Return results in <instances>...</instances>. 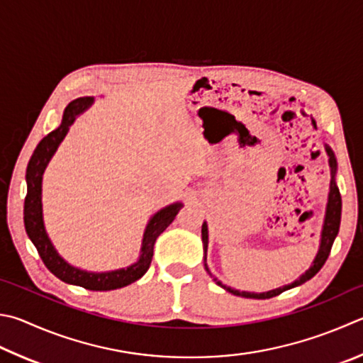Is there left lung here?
I'll use <instances>...</instances> for the list:
<instances>
[{
  "mask_svg": "<svg viewBox=\"0 0 363 363\" xmlns=\"http://www.w3.org/2000/svg\"><path fill=\"white\" fill-rule=\"evenodd\" d=\"M327 154L330 157V168H332V181H330V194H328V203H327V214H325V222H324V228H322V238H320V247H319V252L315 255V259L313 262V267L308 269L305 274L300 276V279H296L295 282L284 287H279V289H274V291H269L265 294H250V292H240V291H235V289H230L222 286L220 281H217V278H214L213 274H211L209 268L206 263H204V268H206L208 274L213 278L217 284L222 286L223 289H227L228 292H232L233 295H241V296H246V298H257V300H265V298H272V296H276L282 294L284 291H289V289H292L295 286H300L303 282H306L313 278V276L319 272V269L324 267L325 260L328 259V254H330V249L333 246V241L337 238L338 235V230H340V220H341V195H340V189L337 187V182H335V171H337V160H335V155L332 152V149L327 146ZM201 240H203V246H204V255H206V249H208V225L206 223H203L201 225Z\"/></svg>",
  "mask_w": 363,
  "mask_h": 363,
  "instance_id": "left-lung-1",
  "label": "left lung"
}]
</instances>
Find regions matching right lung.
I'll list each match as a JSON object with an SVG mask.
<instances>
[{"mask_svg": "<svg viewBox=\"0 0 363 363\" xmlns=\"http://www.w3.org/2000/svg\"><path fill=\"white\" fill-rule=\"evenodd\" d=\"M94 103L91 96H82L77 100L71 101L67 109H65L62 125L57 130L50 131L48 136H44L41 143L38 144L35 152H33L28 168H26V196H25V206H23V220H25V230L28 233L33 245L36 246L38 254L41 257L44 265L48 267L50 273H54L58 279L68 284L81 286L89 291H114V289H121L131 284L141 278V276L147 272L152 262L154 255V245L157 236H159L164 228H167L174 217L182 208L181 203H174L171 206L159 211L150 222L147 223L146 232H144L143 238V247H141V257L135 265L128 268L117 269V272L109 273H87L82 269H77L74 267L68 265L57 250L52 246L50 240L48 238V233L44 230L43 223V209H41V181L43 173L50 157L58 147V144L63 141L67 136L68 130L72 123H74L76 117L84 113L90 104Z\"/></svg>", "mask_w": 363, "mask_h": 363, "instance_id": "1", "label": "right lung"}]
</instances>
